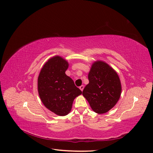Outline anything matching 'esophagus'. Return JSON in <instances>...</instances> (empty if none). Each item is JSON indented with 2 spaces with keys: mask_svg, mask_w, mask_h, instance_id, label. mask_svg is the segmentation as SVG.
<instances>
[{
  "mask_svg": "<svg viewBox=\"0 0 153 153\" xmlns=\"http://www.w3.org/2000/svg\"><path fill=\"white\" fill-rule=\"evenodd\" d=\"M79 89H80L81 91H83V89H84V85L80 86V87H79Z\"/></svg>",
  "mask_w": 153,
  "mask_h": 153,
  "instance_id": "34e87169",
  "label": "esophagus"
}]
</instances>
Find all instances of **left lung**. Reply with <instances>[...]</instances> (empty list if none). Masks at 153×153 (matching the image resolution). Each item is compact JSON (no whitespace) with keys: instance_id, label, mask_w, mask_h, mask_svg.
<instances>
[{"instance_id":"obj_1","label":"left lung","mask_w":153,"mask_h":153,"mask_svg":"<svg viewBox=\"0 0 153 153\" xmlns=\"http://www.w3.org/2000/svg\"><path fill=\"white\" fill-rule=\"evenodd\" d=\"M88 79L89 83L82 94L91 108L97 114L109 111L121 95L122 85L118 74L105 62L97 60L92 64Z\"/></svg>"}]
</instances>
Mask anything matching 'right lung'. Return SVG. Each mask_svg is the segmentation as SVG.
Returning <instances> with one entry per match:
<instances>
[{
    "instance_id": "1",
    "label": "right lung",
    "mask_w": 153,
    "mask_h": 153,
    "mask_svg": "<svg viewBox=\"0 0 153 153\" xmlns=\"http://www.w3.org/2000/svg\"><path fill=\"white\" fill-rule=\"evenodd\" d=\"M69 64L60 56L48 60L39 75V95L45 106L55 114L64 116L70 113L74 100L82 95V91L65 74Z\"/></svg>"
}]
</instances>
